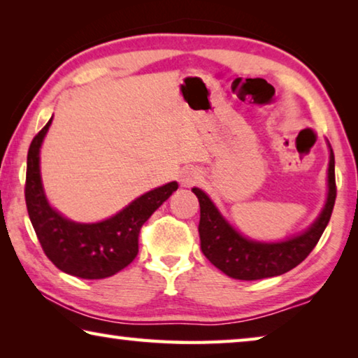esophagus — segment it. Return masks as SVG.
<instances>
[{"label":"esophagus","instance_id":"esophagus-1","mask_svg":"<svg viewBox=\"0 0 358 358\" xmlns=\"http://www.w3.org/2000/svg\"><path fill=\"white\" fill-rule=\"evenodd\" d=\"M201 178H202L201 173H199L197 171H194V169H189V171L183 172L180 181H181V185L187 187V186H192V185L199 183V181H201Z\"/></svg>","mask_w":358,"mask_h":358}]
</instances>
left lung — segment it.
<instances>
[{
  "label": "left lung",
  "instance_id": "left-lung-1",
  "mask_svg": "<svg viewBox=\"0 0 358 358\" xmlns=\"http://www.w3.org/2000/svg\"><path fill=\"white\" fill-rule=\"evenodd\" d=\"M192 192L201 205V250L216 268L230 278L243 281L280 276L310 256L330 221L336 199L335 155L330 147L329 194L319 217L303 234L278 243H262L243 237L224 220L207 194L199 187H192Z\"/></svg>",
  "mask_w": 358,
  "mask_h": 358
}]
</instances>
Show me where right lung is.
Returning <instances> with one entry per match:
<instances>
[{
	"instance_id": "obj_1",
	"label": "right lung",
	"mask_w": 358,
	"mask_h": 358,
	"mask_svg": "<svg viewBox=\"0 0 358 358\" xmlns=\"http://www.w3.org/2000/svg\"><path fill=\"white\" fill-rule=\"evenodd\" d=\"M50 123L52 118L36 134L28 150L25 183L28 216L42 250L57 268L83 280L108 278L136 259L142 226L178 189V183L171 181L145 192L106 221L93 224L71 221L50 207L41 181L39 148Z\"/></svg>"
}]
</instances>
